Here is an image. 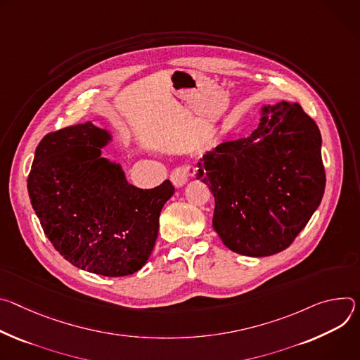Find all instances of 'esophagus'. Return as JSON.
<instances>
[{
    "mask_svg": "<svg viewBox=\"0 0 360 360\" xmlns=\"http://www.w3.org/2000/svg\"><path fill=\"white\" fill-rule=\"evenodd\" d=\"M194 174H195V169L191 167V166H187V167H177V169H174V170L172 172L170 180H172V183H173V186H174L176 188H180V187H183V186L187 183L188 177H190V176H194Z\"/></svg>",
    "mask_w": 360,
    "mask_h": 360,
    "instance_id": "obj_1",
    "label": "esophagus"
}]
</instances>
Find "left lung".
Wrapping results in <instances>:
<instances>
[{
  "label": "left lung",
  "mask_w": 360,
  "mask_h": 360,
  "mask_svg": "<svg viewBox=\"0 0 360 360\" xmlns=\"http://www.w3.org/2000/svg\"><path fill=\"white\" fill-rule=\"evenodd\" d=\"M214 195L213 229L231 252L264 257L285 250L322 202V136L299 103L260 108L246 139L207 151L197 163Z\"/></svg>",
  "instance_id": "obj_1"
}]
</instances>
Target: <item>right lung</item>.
<instances>
[{
    "label": "right lung",
    "mask_w": 360,
    "mask_h": 360,
    "mask_svg": "<svg viewBox=\"0 0 360 360\" xmlns=\"http://www.w3.org/2000/svg\"><path fill=\"white\" fill-rule=\"evenodd\" d=\"M112 134L91 122L47 134L38 144L27 188L56 250L71 264L107 277L129 276L150 257L170 180L143 190L120 163L103 157Z\"/></svg>",
    "instance_id": "obj_1"
}]
</instances>
